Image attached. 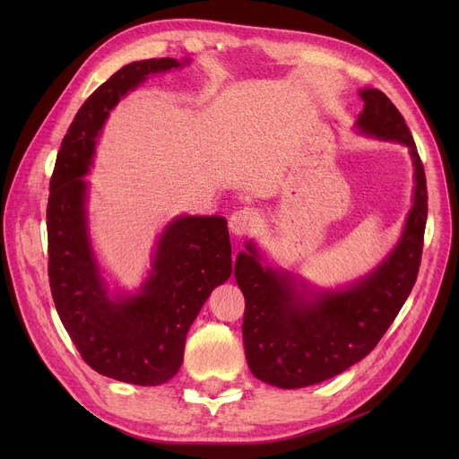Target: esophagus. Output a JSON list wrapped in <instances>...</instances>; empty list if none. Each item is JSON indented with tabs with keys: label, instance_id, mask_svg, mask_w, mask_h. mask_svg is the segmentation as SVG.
Here are the masks:
<instances>
[{
	"label": "esophagus",
	"instance_id": "34e87169",
	"mask_svg": "<svg viewBox=\"0 0 459 459\" xmlns=\"http://www.w3.org/2000/svg\"><path fill=\"white\" fill-rule=\"evenodd\" d=\"M258 225V215L255 210L251 208H242L236 210L230 217H229V229L232 234L236 236H244L249 234L256 229Z\"/></svg>",
	"mask_w": 459,
	"mask_h": 459
}]
</instances>
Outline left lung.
<instances>
[{"label": "left lung", "instance_id": "obj_1", "mask_svg": "<svg viewBox=\"0 0 459 459\" xmlns=\"http://www.w3.org/2000/svg\"><path fill=\"white\" fill-rule=\"evenodd\" d=\"M365 102L359 134L405 144L415 167L413 206L394 249L355 282L324 290L292 272L272 268L256 246L236 256L234 277L246 298L244 348L249 370L281 389H301L342 374L367 357L394 322L419 275L428 217L426 175L402 113L377 89Z\"/></svg>", "mask_w": 459, "mask_h": 459}]
</instances>
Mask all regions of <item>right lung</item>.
<instances>
[{"instance_id":"add662e5","label":"right lung","mask_w":459,"mask_h":459,"mask_svg":"<svg viewBox=\"0 0 459 459\" xmlns=\"http://www.w3.org/2000/svg\"><path fill=\"white\" fill-rule=\"evenodd\" d=\"M187 63L171 57L134 61L89 96L61 143L46 208L48 275L68 336L92 370L143 387L161 385L180 370L193 320L213 288L230 277L227 220L175 217L158 238L139 290L111 294L91 246L83 177L118 100L151 74Z\"/></svg>"}]
</instances>
